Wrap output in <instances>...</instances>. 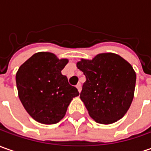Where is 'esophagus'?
<instances>
[{
	"instance_id": "esophagus-1",
	"label": "esophagus",
	"mask_w": 151,
	"mask_h": 151,
	"mask_svg": "<svg viewBox=\"0 0 151 151\" xmlns=\"http://www.w3.org/2000/svg\"><path fill=\"white\" fill-rule=\"evenodd\" d=\"M76 88H78V92H79V93H81V89H82V85H81V83H78V84H77Z\"/></svg>"
}]
</instances>
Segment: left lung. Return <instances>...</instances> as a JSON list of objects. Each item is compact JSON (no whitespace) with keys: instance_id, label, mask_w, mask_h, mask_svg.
<instances>
[{"instance_id":"obj_1","label":"left lung","mask_w":151,"mask_h":151,"mask_svg":"<svg viewBox=\"0 0 151 151\" xmlns=\"http://www.w3.org/2000/svg\"><path fill=\"white\" fill-rule=\"evenodd\" d=\"M77 66L86 82L80 98L97 123L111 124L123 117L132 104L136 75L132 65L117 54H97Z\"/></svg>"}]
</instances>
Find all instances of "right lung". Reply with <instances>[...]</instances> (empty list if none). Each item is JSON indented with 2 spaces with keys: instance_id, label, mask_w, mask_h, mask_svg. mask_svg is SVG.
I'll return each instance as SVG.
<instances>
[{
  "instance_id": "obj_1",
  "label": "right lung",
  "mask_w": 151,
  "mask_h": 151,
  "mask_svg": "<svg viewBox=\"0 0 151 151\" xmlns=\"http://www.w3.org/2000/svg\"><path fill=\"white\" fill-rule=\"evenodd\" d=\"M68 59L40 52L24 62L15 80L19 100L29 116L42 124H55L64 116L69 103L79 95L61 71Z\"/></svg>"
}]
</instances>
